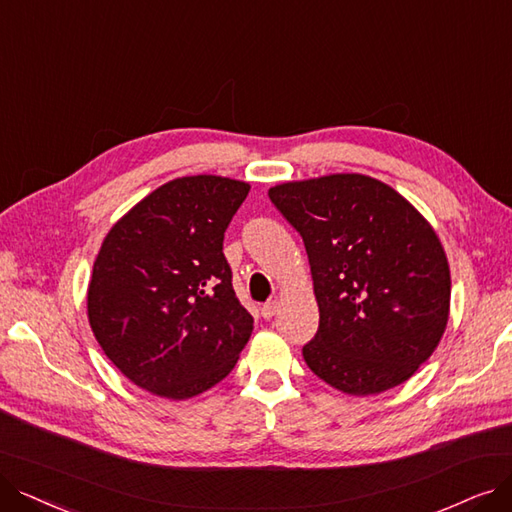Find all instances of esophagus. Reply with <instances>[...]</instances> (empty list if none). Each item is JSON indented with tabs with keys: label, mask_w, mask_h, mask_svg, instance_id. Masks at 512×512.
<instances>
[{
	"label": "esophagus",
	"mask_w": 512,
	"mask_h": 512,
	"mask_svg": "<svg viewBox=\"0 0 512 512\" xmlns=\"http://www.w3.org/2000/svg\"><path fill=\"white\" fill-rule=\"evenodd\" d=\"M279 311V300H271V302H264L260 306V313L264 319H271L275 313Z\"/></svg>",
	"instance_id": "34e87169"
}]
</instances>
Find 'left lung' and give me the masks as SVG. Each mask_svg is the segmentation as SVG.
<instances>
[{"label":"left lung","mask_w":512,"mask_h":512,"mask_svg":"<svg viewBox=\"0 0 512 512\" xmlns=\"http://www.w3.org/2000/svg\"><path fill=\"white\" fill-rule=\"evenodd\" d=\"M309 254L319 330L311 372L355 397L416 374L449 319L452 277L435 229L393 187L330 174L269 189Z\"/></svg>","instance_id":"1"}]
</instances>
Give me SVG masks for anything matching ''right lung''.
<instances>
[{
    "label": "right lung",
    "instance_id": "add662e5",
    "mask_svg": "<svg viewBox=\"0 0 512 512\" xmlns=\"http://www.w3.org/2000/svg\"><path fill=\"white\" fill-rule=\"evenodd\" d=\"M248 182L199 174L161 185L121 216L94 260L88 319L100 349L145 391L191 399L235 367L254 319L222 239Z\"/></svg>",
    "mask_w": 512,
    "mask_h": 512
}]
</instances>
